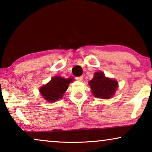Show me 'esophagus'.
I'll list each match as a JSON object with an SVG mask.
<instances>
[{
  "label": "esophagus",
  "instance_id": "obj_1",
  "mask_svg": "<svg viewBox=\"0 0 152 152\" xmlns=\"http://www.w3.org/2000/svg\"><path fill=\"white\" fill-rule=\"evenodd\" d=\"M83 78H84V77L83 76H80V77H76V80L77 81H82L83 80Z\"/></svg>",
  "mask_w": 152,
  "mask_h": 152
}]
</instances>
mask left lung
Listing matches in <instances>:
<instances>
[{
	"label": "left lung",
	"instance_id": "1",
	"mask_svg": "<svg viewBox=\"0 0 152 152\" xmlns=\"http://www.w3.org/2000/svg\"><path fill=\"white\" fill-rule=\"evenodd\" d=\"M91 92L95 97L102 99H110L115 95L118 83L114 79L107 77L102 72H95L88 82Z\"/></svg>",
	"mask_w": 152,
	"mask_h": 152
}]
</instances>
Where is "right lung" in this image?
<instances>
[{
  "label": "right lung",
  "mask_w": 152,
  "mask_h": 152,
  "mask_svg": "<svg viewBox=\"0 0 152 152\" xmlns=\"http://www.w3.org/2000/svg\"><path fill=\"white\" fill-rule=\"evenodd\" d=\"M72 81L73 79L71 77L65 79L59 76H55L48 83L41 87L39 92L45 100L54 102L63 97L68 85Z\"/></svg>",
  "instance_id": "add662e5"
}]
</instances>
